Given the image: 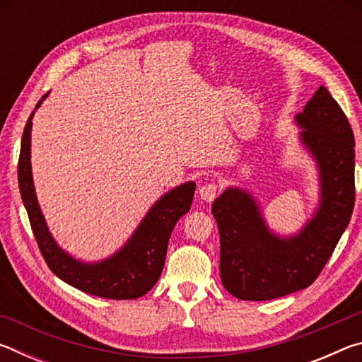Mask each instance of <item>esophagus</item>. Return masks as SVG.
Masks as SVG:
<instances>
[{
  "instance_id": "1",
  "label": "esophagus",
  "mask_w": 362,
  "mask_h": 362,
  "mask_svg": "<svg viewBox=\"0 0 362 362\" xmlns=\"http://www.w3.org/2000/svg\"><path fill=\"white\" fill-rule=\"evenodd\" d=\"M218 193V187L216 183H206L199 188V198L206 201V203H212L214 199H216V196Z\"/></svg>"
}]
</instances>
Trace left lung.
<instances>
[{"instance_id":"8db88e82","label":"left lung","mask_w":362,"mask_h":362,"mask_svg":"<svg viewBox=\"0 0 362 362\" xmlns=\"http://www.w3.org/2000/svg\"><path fill=\"white\" fill-rule=\"evenodd\" d=\"M298 140L315 159L320 204L296 235L268 228L254 194L228 187L212 203L220 235V278L240 300H272L308 287L320 276L354 207V136L329 90L320 86L296 115Z\"/></svg>"}]
</instances>
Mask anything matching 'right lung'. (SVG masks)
<instances>
[{
	"instance_id": "add662e5",
	"label": "right lung",
	"mask_w": 362,
	"mask_h": 362,
	"mask_svg": "<svg viewBox=\"0 0 362 362\" xmlns=\"http://www.w3.org/2000/svg\"><path fill=\"white\" fill-rule=\"evenodd\" d=\"M47 95L49 93L41 97L35 110L41 107ZM33 115L35 112L30 115L23 129L17 175L23 206L47 267L64 283L90 296L113 300H132L145 296L161 276L170 233L179 218L192 207L196 183L185 182L164 193L145 214L124 246L113 255L93 263L78 260L54 240L36 198L30 161Z\"/></svg>"
}]
</instances>
